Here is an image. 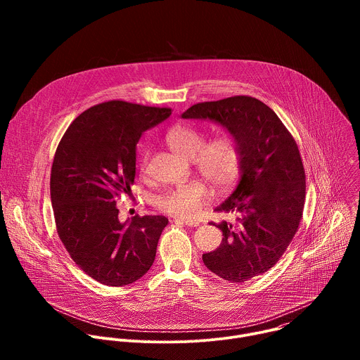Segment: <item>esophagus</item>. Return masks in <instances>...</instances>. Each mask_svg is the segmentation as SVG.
<instances>
[{"label": "esophagus", "instance_id": "esophagus-1", "mask_svg": "<svg viewBox=\"0 0 360 360\" xmlns=\"http://www.w3.org/2000/svg\"><path fill=\"white\" fill-rule=\"evenodd\" d=\"M175 222H181L186 226H199V222L195 221V219H188V218H176Z\"/></svg>", "mask_w": 360, "mask_h": 360}]
</instances>
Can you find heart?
Wrapping results in <instances>:
<instances>
[{"label": "heart", "instance_id": "obj_1", "mask_svg": "<svg viewBox=\"0 0 360 360\" xmlns=\"http://www.w3.org/2000/svg\"><path fill=\"white\" fill-rule=\"evenodd\" d=\"M167 142L179 157L193 160L199 174L214 188L225 189L239 176L242 152L236 136L222 132L207 142V134L192 124H181L167 134ZM149 164L146 150L141 160V171ZM211 198V191L202 181L181 184L155 199V207L168 215L192 217Z\"/></svg>", "mask_w": 360, "mask_h": 360}]
</instances>
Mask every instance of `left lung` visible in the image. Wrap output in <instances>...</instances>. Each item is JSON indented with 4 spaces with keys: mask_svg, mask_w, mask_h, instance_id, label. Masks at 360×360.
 <instances>
[{
    "mask_svg": "<svg viewBox=\"0 0 360 360\" xmlns=\"http://www.w3.org/2000/svg\"><path fill=\"white\" fill-rule=\"evenodd\" d=\"M182 118L217 121L242 152L240 181L215 210L239 217L217 225L224 238L202 255L205 266L232 283L268 272L297 232L304 207L306 175L295 138L266 104L248 95L198 102Z\"/></svg>",
    "mask_w": 360,
    "mask_h": 360,
    "instance_id": "8db88e82",
    "label": "left lung"
}]
</instances>
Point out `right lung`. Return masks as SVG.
<instances>
[{"instance_id":"obj_1","label":"right lung","mask_w":360,"mask_h":360,"mask_svg":"<svg viewBox=\"0 0 360 360\" xmlns=\"http://www.w3.org/2000/svg\"><path fill=\"white\" fill-rule=\"evenodd\" d=\"M171 114L121 99L102 102L77 117L57 146L49 179L57 232L75 265L99 283L129 285L155 259L168 219L136 215L121 224L117 200L131 193L142 132Z\"/></svg>"}]
</instances>
